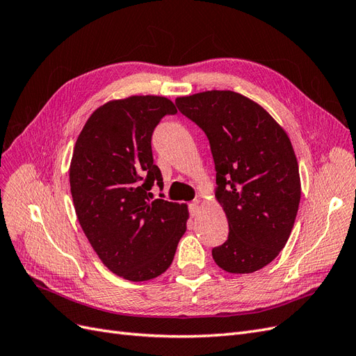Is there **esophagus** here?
<instances>
[{"instance_id": "1", "label": "esophagus", "mask_w": 356, "mask_h": 356, "mask_svg": "<svg viewBox=\"0 0 356 356\" xmlns=\"http://www.w3.org/2000/svg\"><path fill=\"white\" fill-rule=\"evenodd\" d=\"M199 200H195L193 203H190V213H191V217H196V215L199 213V209H200V207H199Z\"/></svg>"}]
</instances>
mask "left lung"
<instances>
[{
  "label": "left lung",
  "mask_w": 356,
  "mask_h": 356,
  "mask_svg": "<svg viewBox=\"0 0 356 356\" xmlns=\"http://www.w3.org/2000/svg\"><path fill=\"white\" fill-rule=\"evenodd\" d=\"M207 134L217 170L215 199L229 221V239L212 250L229 273H252L272 263L294 227L301 196L289 136L260 104L232 90L175 99Z\"/></svg>",
  "instance_id": "left-lung-1"
}]
</instances>
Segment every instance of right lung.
Here are the masks:
<instances>
[{
	"mask_svg": "<svg viewBox=\"0 0 356 356\" xmlns=\"http://www.w3.org/2000/svg\"><path fill=\"white\" fill-rule=\"evenodd\" d=\"M177 114L165 96L134 95L96 108L75 143L70 186L79 222L99 260L127 281H149L172 264L187 230L188 207L154 199L163 186L152 135Z\"/></svg>",
	"mask_w": 356,
	"mask_h": 356,
	"instance_id": "obj_1",
	"label": "right lung"
}]
</instances>
